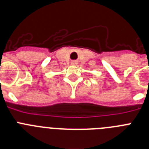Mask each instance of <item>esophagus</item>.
<instances>
[{"label": "esophagus", "mask_w": 149, "mask_h": 149, "mask_svg": "<svg viewBox=\"0 0 149 149\" xmlns=\"http://www.w3.org/2000/svg\"><path fill=\"white\" fill-rule=\"evenodd\" d=\"M72 64H73V65H75V64H77V62H75V61L72 62Z\"/></svg>", "instance_id": "esophagus-1"}]
</instances>
